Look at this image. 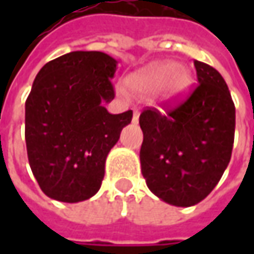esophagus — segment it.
Instances as JSON below:
<instances>
[{
    "label": "esophagus",
    "instance_id": "esophagus-1",
    "mask_svg": "<svg viewBox=\"0 0 254 254\" xmlns=\"http://www.w3.org/2000/svg\"><path fill=\"white\" fill-rule=\"evenodd\" d=\"M138 119H140V113L137 109H134V113H132V123H138Z\"/></svg>",
    "mask_w": 254,
    "mask_h": 254
}]
</instances>
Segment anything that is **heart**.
Listing matches in <instances>:
<instances>
[{"instance_id": "heart-1", "label": "heart", "mask_w": 254, "mask_h": 254, "mask_svg": "<svg viewBox=\"0 0 254 254\" xmlns=\"http://www.w3.org/2000/svg\"><path fill=\"white\" fill-rule=\"evenodd\" d=\"M192 74L190 69L175 62H160L132 73L127 79V86L137 96H150L161 93L164 100H174L181 97L190 89Z\"/></svg>"}]
</instances>
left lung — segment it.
Instances as JSON below:
<instances>
[{
	"label": "left lung",
	"mask_w": 254,
	"mask_h": 254,
	"mask_svg": "<svg viewBox=\"0 0 254 254\" xmlns=\"http://www.w3.org/2000/svg\"><path fill=\"white\" fill-rule=\"evenodd\" d=\"M198 87L167 113L140 116L142 177L154 195L174 206H192L209 195L232 157L235 104L222 74L195 61Z\"/></svg>",
	"instance_id": "obj_1"
}]
</instances>
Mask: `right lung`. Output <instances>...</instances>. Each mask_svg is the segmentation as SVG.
Listing matches in <instances>:
<instances>
[{
  "label": "right lung",
  "instance_id": "1",
  "mask_svg": "<svg viewBox=\"0 0 254 254\" xmlns=\"http://www.w3.org/2000/svg\"><path fill=\"white\" fill-rule=\"evenodd\" d=\"M117 61L76 51L38 72L25 102V141L34 177L46 196L76 203L102 187L107 154L131 123L132 112L112 114Z\"/></svg>",
  "mask_w": 254,
  "mask_h": 254
}]
</instances>
